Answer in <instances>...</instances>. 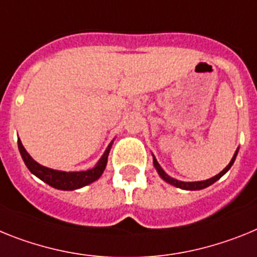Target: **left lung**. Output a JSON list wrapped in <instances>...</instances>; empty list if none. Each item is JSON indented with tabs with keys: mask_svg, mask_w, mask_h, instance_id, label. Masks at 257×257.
Instances as JSON below:
<instances>
[{
	"mask_svg": "<svg viewBox=\"0 0 257 257\" xmlns=\"http://www.w3.org/2000/svg\"><path fill=\"white\" fill-rule=\"evenodd\" d=\"M236 154H238V150L235 151V154H234V156H233V159L230 160V163L227 164V167L224 169V171L220 172V173H218V175H216L215 177L209 178V180H206V181L184 182V181H178V180H175V178L169 177V176L167 175L166 172L163 171L162 167L159 166V163L156 162L155 158H154V166H155L156 171H158V173H159V175H160V177H162L163 180H164V181H167V182H169V184H171V185H173V186L180 187V189H185V190H200V189H204V187L209 186V185H212V184H213V182L217 181V180H220V178H221L222 176H224L225 173H226V172L229 171V169H230V167L233 166L234 160H235Z\"/></svg>",
	"mask_w": 257,
	"mask_h": 257,
	"instance_id": "8db88e82",
	"label": "left lung"
}]
</instances>
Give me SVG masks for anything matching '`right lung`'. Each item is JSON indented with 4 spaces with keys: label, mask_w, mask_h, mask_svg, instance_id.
I'll list each match as a JSON object with an SVG mask.
<instances>
[{
    "label": "right lung",
    "mask_w": 257,
    "mask_h": 257,
    "mask_svg": "<svg viewBox=\"0 0 257 257\" xmlns=\"http://www.w3.org/2000/svg\"><path fill=\"white\" fill-rule=\"evenodd\" d=\"M18 147L21 151V155L23 158L24 163H26L27 168L32 172L33 175L37 176L40 180L46 182L50 186L55 187V189H61V190H75V189H80L82 186L94 182L95 180L101 177L103 173L104 168L107 164V158H108V153H110L111 145L103 154L99 162L97 163V166L94 168L88 169V171L81 172H62V171H54V169L46 168V167L41 166L37 162L32 159L30 154L27 153L26 149L22 145L21 140H18Z\"/></svg>",
    "instance_id": "obj_1"
}]
</instances>
